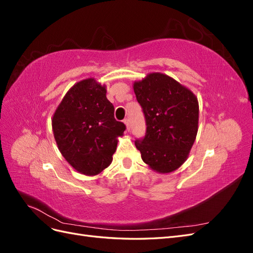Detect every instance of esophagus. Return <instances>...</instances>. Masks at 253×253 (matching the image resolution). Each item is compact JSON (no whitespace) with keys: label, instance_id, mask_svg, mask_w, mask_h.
<instances>
[{"label":"esophagus","instance_id":"obj_1","mask_svg":"<svg viewBox=\"0 0 253 253\" xmlns=\"http://www.w3.org/2000/svg\"><path fill=\"white\" fill-rule=\"evenodd\" d=\"M124 124L126 125V129H127V131H129V120H128L127 118H126V119L124 120Z\"/></svg>","mask_w":253,"mask_h":253}]
</instances>
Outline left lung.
I'll use <instances>...</instances> for the list:
<instances>
[{
  "label": "left lung",
  "instance_id": "1",
  "mask_svg": "<svg viewBox=\"0 0 253 253\" xmlns=\"http://www.w3.org/2000/svg\"><path fill=\"white\" fill-rule=\"evenodd\" d=\"M141 105L147 133L135 145L153 171L171 173L186 162L198 129L197 97L162 73L148 74L133 84Z\"/></svg>",
  "mask_w": 253,
  "mask_h": 253
}]
</instances>
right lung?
I'll return each mask as SVG.
<instances>
[{
  "label": "right lung",
  "mask_w": 253,
  "mask_h": 253,
  "mask_svg": "<svg viewBox=\"0 0 253 253\" xmlns=\"http://www.w3.org/2000/svg\"><path fill=\"white\" fill-rule=\"evenodd\" d=\"M52 132L58 149L74 169L84 175L100 174L116 151L125 124L114 118V105L106 87L94 78L68 89L52 115Z\"/></svg>",
  "instance_id": "1"
}]
</instances>
